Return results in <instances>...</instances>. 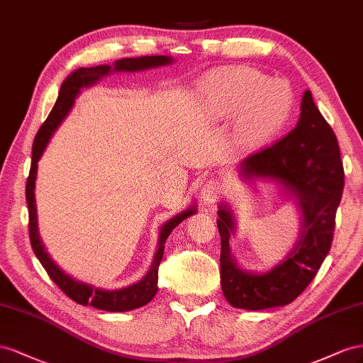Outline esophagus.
I'll return each instance as SVG.
<instances>
[{"instance_id": "34e87169", "label": "esophagus", "mask_w": 363, "mask_h": 363, "mask_svg": "<svg viewBox=\"0 0 363 363\" xmlns=\"http://www.w3.org/2000/svg\"><path fill=\"white\" fill-rule=\"evenodd\" d=\"M220 194H222V185L217 179H208L203 184V187L201 190L202 199L206 203H214L220 198Z\"/></svg>"}]
</instances>
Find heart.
I'll list each match as a JSON object with an SVG mask.
<instances>
[{"label":"heart","mask_w":363,"mask_h":363,"mask_svg":"<svg viewBox=\"0 0 363 363\" xmlns=\"http://www.w3.org/2000/svg\"><path fill=\"white\" fill-rule=\"evenodd\" d=\"M201 105L213 118L239 117L242 135L254 143L271 140L294 111V94L281 80L251 69L217 71L203 80Z\"/></svg>","instance_id":"heart-1"}]
</instances>
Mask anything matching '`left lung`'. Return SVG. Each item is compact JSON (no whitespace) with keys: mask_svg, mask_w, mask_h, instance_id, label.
Listing matches in <instances>:
<instances>
[{"mask_svg":"<svg viewBox=\"0 0 363 363\" xmlns=\"http://www.w3.org/2000/svg\"><path fill=\"white\" fill-rule=\"evenodd\" d=\"M245 179L278 181L296 199L303 231L292 252L264 274L246 272L230 252L234 219L220 205V284L226 301L235 308L263 310L291 304L318 274L335 234L336 210L344 190V165L333 129L306 91L301 117L286 137L250 155L240 164Z\"/></svg>","mask_w":363,"mask_h":363,"instance_id":"obj_1","label":"left lung"}]
</instances>
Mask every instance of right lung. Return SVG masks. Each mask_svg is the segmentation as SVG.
Listing matches in <instances>:
<instances>
[{"label": "right lung", "instance_id": "right-lung-1", "mask_svg": "<svg viewBox=\"0 0 363 363\" xmlns=\"http://www.w3.org/2000/svg\"><path fill=\"white\" fill-rule=\"evenodd\" d=\"M173 59L169 56H141V57H126L120 59L112 67L109 65H99L92 68H79L72 71L71 74L65 79L64 84L60 86L59 97L53 111L50 112L48 118L40 126L39 132L36 133V138L33 141V152H32V165H30V173L27 178L26 185V201L28 205V234H30V243H32L33 252L36 254L38 260L44 266L48 277L53 279L56 286L64 292L72 301L82 306H92L99 310H106V312H129V310L138 308L146 306L152 298L157 295L158 291V267L162 260L165 240L170 235V233L178 226L184 219H187L191 214L196 213V205L191 208L179 213L178 216L172 217L169 222H165L161 228L158 250L155 254L153 263L149 269L147 275L138 283L128 286L118 291H106V289H99L94 286H89L85 283L76 281L60 269L51 260L48 254L45 252V247L39 239L38 234V219H36V203H35V181H36V172H38V161L43 157V153L47 147V144L53 135V132L57 129L60 121L67 117L72 103H74L76 96L79 94L80 88L89 86L101 77L108 76L112 71H126V72H135L141 69H149L161 65L172 64Z\"/></svg>", "mask_w": 363, "mask_h": 363}]
</instances>
